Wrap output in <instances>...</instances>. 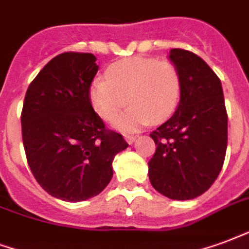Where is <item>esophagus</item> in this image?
<instances>
[{"instance_id": "esophagus-1", "label": "esophagus", "mask_w": 249, "mask_h": 249, "mask_svg": "<svg viewBox=\"0 0 249 249\" xmlns=\"http://www.w3.org/2000/svg\"><path fill=\"white\" fill-rule=\"evenodd\" d=\"M125 141L128 143H133L136 141V136H130V134H125L124 136Z\"/></svg>"}]
</instances>
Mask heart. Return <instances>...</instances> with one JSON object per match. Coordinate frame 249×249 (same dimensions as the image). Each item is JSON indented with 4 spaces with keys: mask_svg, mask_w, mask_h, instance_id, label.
Here are the masks:
<instances>
[{
    "mask_svg": "<svg viewBox=\"0 0 249 249\" xmlns=\"http://www.w3.org/2000/svg\"><path fill=\"white\" fill-rule=\"evenodd\" d=\"M181 72L166 59H121L106 70V79L96 78L89 86L92 108L106 121H112L125 107H130L115 121L121 130L137 129L150 120L169 119L179 106Z\"/></svg>",
    "mask_w": 249,
    "mask_h": 249,
    "instance_id": "b5f03b06",
    "label": "heart"
}]
</instances>
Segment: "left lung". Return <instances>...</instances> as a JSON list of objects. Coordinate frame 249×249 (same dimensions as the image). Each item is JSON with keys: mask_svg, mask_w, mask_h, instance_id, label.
Segmentation results:
<instances>
[{"mask_svg": "<svg viewBox=\"0 0 249 249\" xmlns=\"http://www.w3.org/2000/svg\"><path fill=\"white\" fill-rule=\"evenodd\" d=\"M182 78L179 106L153 130L156 153L149 161L152 186L170 199H194L222 170L227 149V110L222 83L198 55L170 50Z\"/></svg>", "mask_w": 249, "mask_h": 249, "instance_id": "left-lung-1", "label": "left lung"}]
</instances>
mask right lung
<instances>
[{"mask_svg":"<svg viewBox=\"0 0 249 249\" xmlns=\"http://www.w3.org/2000/svg\"><path fill=\"white\" fill-rule=\"evenodd\" d=\"M99 66L89 53H63L50 60L27 88L22 140L33 176L50 195L82 202L104 190L112 162L128 148L107 129L89 103Z\"/></svg>","mask_w":249,"mask_h":249,"instance_id":"right-lung-1","label":"right lung"}]
</instances>
